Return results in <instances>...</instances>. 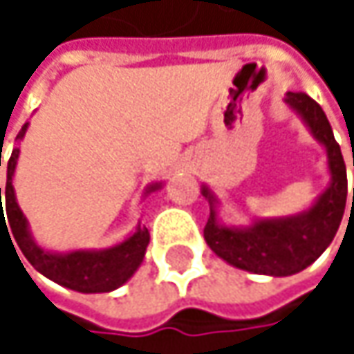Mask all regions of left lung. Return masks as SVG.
<instances>
[{
    "instance_id": "left-lung-1",
    "label": "left lung",
    "mask_w": 354,
    "mask_h": 354,
    "mask_svg": "<svg viewBox=\"0 0 354 354\" xmlns=\"http://www.w3.org/2000/svg\"><path fill=\"white\" fill-rule=\"evenodd\" d=\"M285 102L301 116L326 149L330 184L316 203L297 215L256 219L248 227H227L217 219V196L205 184L201 190L211 205L205 225L207 246L236 268L268 277H289L316 262L334 240L346 205V166L322 106L304 92H287Z\"/></svg>"
}]
</instances>
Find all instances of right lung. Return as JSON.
<instances>
[{
	"label": "right lung",
	"mask_w": 354,
	"mask_h": 354,
	"mask_svg": "<svg viewBox=\"0 0 354 354\" xmlns=\"http://www.w3.org/2000/svg\"><path fill=\"white\" fill-rule=\"evenodd\" d=\"M26 129H28V122L18 133V137H16L18 141L24 139ZM18 156H20V147H16L12 151L10 160H8V180H6V215H8V223H6L3 209H1L0 188V230L1 225H6V230L10 225L12 236H14L16 244L22 250V254L26 256V260L35 266L40 274L55 281L57 285H63V287L80 291V293H108V291H114L120 285H124L135 274V270L141 266V262L145 258V250H147V244H149L147 227L137 225V230L127 240H122L116 246L104 248V250L50 252V250L40 248L35 242L32 234H30L28 219L24 217L22 209L16 203V192H14L12 180H14V172H16ZM158 188H162V182L149 184L145 188V194H149V192H153ZM8 236H10V232H8Z\"/></svg>",
	"instance_id": "obj_1"
}]
</instances>
